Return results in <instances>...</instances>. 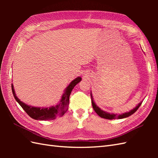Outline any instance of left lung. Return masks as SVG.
<instances>
[{"mask_svg": "<svg viewBox=\"0 0 158 158\" xmlns=\"http://www.w3.org/2000/svg\"><path fill=\"white\" fill-rule=\"evenodd\" d=\"M91 94V100H92V106L94 110H95V112L98 114V115L102 117V118H105V119H123V118H126V117H127L130 116L131 115H132L133 113H135L138 109L140 107V106L141 105L142 102H140L138 105H137L135 109H133L132 110H131L130 111L127 112L125 113H123L122 115H117V114H113V113H109L104 111V110L100 109L98 106H96V105L95 104V102H94L93 100V97L92 96V93H90Z\"/></svg>", "mask_w": 158, "mask_h": 158, "instance_id": "1", "label": "left lung"}]
</instances>
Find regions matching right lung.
<instances>
[{"mask_svg": "<svg viewBox=\"0 0 158 158\" xmlns=\"http://www.w3.org/2000/svg\"><path fill=\"white\" fill-rule=\"evenodd\" d=\"M81 77H77L73 80L71 83L66 87L64 90V94L62 96V99L60 100V103L56 106H52L48 108H40V107H35L26 105L22 102L18 97L16 96L15 90L13 89V85L11 84V89L13 96H14L16 101L19 103V105L22 107V109L25 110L26 113L31 117V118L36 120H52L55 119L56 117L59 116H62L67 110L69 104V96L70 95L73 89L77 83L81 81Z\"/></svg>", "mask_w": 158, "mask_h": 158, "instance_id": "add662e5", "label": "right lung"}]
</instances>
